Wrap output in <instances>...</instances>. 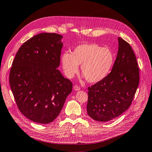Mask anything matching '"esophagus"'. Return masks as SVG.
<instances>
[{
  "label": "esophagus",
  "instance_id": "34e87169",
  "mask_svg": "<svg viewBox=\"0 0 152 152\" xmlns=\"http://www.w3.org/2000/svg\"><path fill=\"white\" fill-rule=\"evenodd\" d=\"M73 89H74L75 91H79V90L80 89V87L79 86L75 85V86H74V87H73Z\"/></svg>",
  "mask_w": 152,
  "mask_h": 152
}]
</instances>
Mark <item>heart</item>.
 Returning <instances> with one entry per match:
<instances>
[{
  "instance_id": "heart-1",
  "label": "heart",
  "mask_w": 152,
  "mask_h": 152,
  "mask_svg": "<svg viewBox=\"0 0 152 152\" xmlns=\"http://www.w3.org/2000/svg\"><path fill=\"white\" fill-rule=\"evenodd\" d=\"M61 60L64 72L72 78L79 70V65L87 82L96 83L107 77L114 62L112 50L95 43L77 45L72 53L65 52Z\"/></svg>"
}]
</instances>
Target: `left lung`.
<instances>
[{
  "label": "left lung",
  "mask_w": 152,
  "mask_h": 152,
  "mask_svg": "<svg viewBox=\"0 0 152 152\" xmlns=\"http://www.w3.org/2000/svg\"><path fill=\"white\" fill-rule=\"evenodd\" d=\"M118 50L112 71L88 87L87 112L99 122L118 117L129 108L139 85L140 71L131 45L118 38Z\"/></svg>",
  "instance_id": "obj_1"
}]
</instances>
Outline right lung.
<instances>
[{
    "label": "right lung",
    "mask_w": 152,
    "mask_h": 152,
    "mask_svg": "<svg viewBox=\"0 0 152 152\" xmlns=\"http://www.w3.org/2000/svg\"><path fill=\"white\" fill-rule=\"evenodd\" d=\"M62 37L54 33L36 35L21 45L12 61L10 83L18 108L37 123L53 122L72 90V82L57 69Z\"/></svg>",
    "instance_id": "right-lung-1"
}]
</instances>
